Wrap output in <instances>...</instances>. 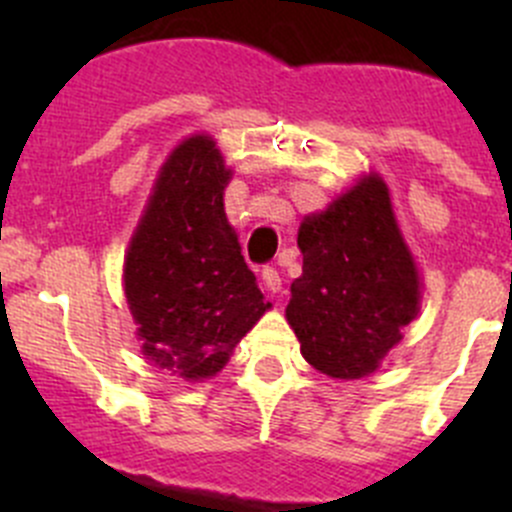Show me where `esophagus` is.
<instances>
[{"label": "esophagus", "instance_id": "esophagus-1", "mask_svg": "<svg viewBox=\"0 0 512 512\" xmlns=\"http://www.w3.org/2000/svg\"><path fill=\"white\" fill-rule=\"evenodd\" d=\"M262 282H265V287L270 289V292H280L282 277H280V272H277V267L267 265L265 270H262Z\"/></svg>", "mask_w": 512, "mask_h": 512}]
</instances>
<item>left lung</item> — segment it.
I'll list each match as a JSON object with an SVG mask.
<instances>
[{
	"label": "left lung",
	"instance_id": "1",
	"mask_svg": "<svg viewBox=\"0 0 512 512\" xmlns=\"http://www.w3.org/2000/svg\"><path fill=\"white\" fill-rule=\"evenodd\" d=\"M297 247L304 260L287 322L302 356L334 379L369 376L401 342L421 297L384 180L369 175L304 220Z\"/></svg>",
	"mask_w": 512,
	"mask_h": 512
}]
</instances>
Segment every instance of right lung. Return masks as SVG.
<instances>
[{
	"instance_id": "right-lung-1",
	"label": "right lung",
	"mask_w": 512,
	"mask_h": 512,
	"mask_svg": "<svg viewBox=\"0 0 512 512\" xmlns=\"http://www.w3.org/2000/svg\"><path fill=\"white\" fill-rule=\"evenodd\" d=\"M230 180L208 136L180 143L128 245L123 285L143 354L183 379H208L270 309L227 225Z\"/></svg>"
}]
</instances>
